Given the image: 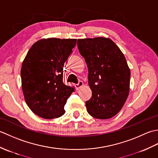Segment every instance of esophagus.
<instances>
[{
  "instance_id": "1",
  "label": "esophagus",
  "mask_w": 158,
  "mask_h": 158,
  "mask_svg": "<svg viewBox=\"0 0 158 158\" xmlns=\"http://www.w3.org/2000/svg\"><path fill=\"white\" fill-rule=\"evenodd\" d=\"M83 85V82L81 81H79V83H77V84H76V85H75L76 89H80L81 88H82Z\"/></svg>"
}]
</instances>
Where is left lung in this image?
<instances>
[{
    "label": "left lung",
    "mask_w": 158,
    "mask_h": 158,
    "mask_svg": "<svg viewBox=\"0 0 158 158\" xmlns=\"http://www.w3.org/2000/svg\"><path fill=\"white\" fill-rule=\"evenodd\" d=\"M77 46L88 69L91 98L85 102L90 115L111 118L122 109L130 92V70L125 56L111 39H79Z\"/></svg>",
    "instance_id": "left-lung-1"
}]
</instances>
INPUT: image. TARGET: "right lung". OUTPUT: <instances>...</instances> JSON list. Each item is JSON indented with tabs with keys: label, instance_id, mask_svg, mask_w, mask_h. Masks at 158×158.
Instances as JSON below:
<instances>
[{
	"label": "right lung",
	"instance_id": "1",
	"mask_svg": "<svg viewBox=\"0 0 158 158\" xmlns=\"http://www.w3.org/2000/svg\"><path fill=\"white\" fill-rule=\"evenodd\" d=\"M76 43L75 39H43L32 45L23 60L21 79L25 101L42 118H58L65 113L64 107L75 90L63 83V67Z\"/></svg>",
	"mask_w": 158,
	"mask_h": 158
}]
</instances>
